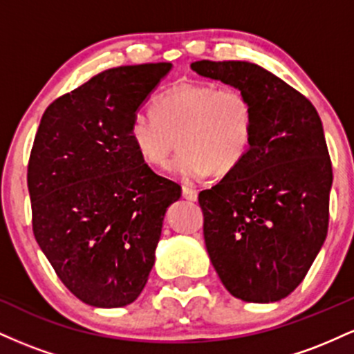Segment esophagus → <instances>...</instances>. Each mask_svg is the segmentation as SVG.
Instances as JSON below:
<instances>
[{
	"mask_svg": "<svg viewBox=\"0 0 354 354\" xmlns=\"http://www.w3.org/2000/svg\"><path fill=\"white\" fill-rule=\"evenodd\" d=\"M183 198L188 201H196L198 200V189L189 188V186H183Z\"/></svg>",
	"mask_w": 354,
	"mask_h": 354,
	"instance_id": "1",
	"label": "esophagus"
}]
</instances>
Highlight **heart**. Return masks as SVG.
Returning a JSON list of instances; mask_svg holds the SVG:
<instances>
[{
    "label": "heart",
    "instance_id": "obj_1",
    "mask_svg": "<svg viewBox=\"0 0 354 354\" xmlns=\"http://www.w3.org/2000/svg\"><path fill=\"white\" fill-rule=\"evenodd\" d=\"M254 106L236 86L185 81L154 101L153 111H136L128 138L138 156L153 168L168 163L174 143L180 153L171 169L186 181L236 169L253 143Z\"/></svg>",
    "mask_w": 354,
    "mask_h": 354
}]
</instances>
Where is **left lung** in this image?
Wrapping results in <instances>:
<instances>
[{
  "mask_svg": "<svg viewBox=\"0 0 354 354\" xmlns=\"http://www.w3.org/2000/svg\"><path fill=\"white\" fill-rule=\"evenodd\" d=\"M191 70L243 89L254 106L246 158L198 196L209 259L234 298L279 301L303 281L328 233L333 169L319 115L254 63L203 59Z\"/></svg>",
  "mask_w": 354,
  "mask_h": 354,
  "instance_id": "8db88e82",
  "label": "left lung"
}]
</instances>
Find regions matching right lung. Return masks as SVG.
Listing matches in <instances>:
<instances>
[{
	"label": "right lung",
	"instance_id": "1",
	"mask_svg": "<svg viewBox=\"0 0 354 354\" xmlns=\"http://www.w3.org/2000/svg\"><path fill=\"white\" fill-rule=\"evenodd\" d=\"M171 63L111 68L46 108L28 163L33 233L53 270L89 306L143 291L168 206L181 188L138 156L128 126Z\"/></svg>",
	"mask_w": 354,
	"mask_h": 354
}]
</instances>
